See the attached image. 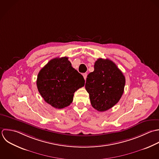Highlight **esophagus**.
I'll return each mask as SVG.
<instances>
[{"mask_svg":"<svg viewBox=\"0 0 159 159\" xmlns=\"http://www.w3.org/2000/svg\"><path fill=\"white\" fill-rule=\"evenodd\" d=\"M83 76H84V79H85V80H86L87 77V73H84V74H83Z\"/></svg>","mask_w":159,"mask_h":159,"instance_id":"34e87169","label":"esophagus"}]
</instances>
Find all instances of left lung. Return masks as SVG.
I'll return each mask as SVG.
<instances>
[{"instance_id": "1", "label": "left lung", "mask_w": 159, "mask_h": 159, "mask_svg": "<svg viewBox=\"0 0 159 159\" xmlns=\"http://www.w3.org/2000/svg\"><path fill=\"white\" fill-rule=\"evenodd\" d=\"M125 82L123 74L113 61L98 59L85 83L92 106L101 112L112 108L122 97Z\"/></svg>"}]
</instances>
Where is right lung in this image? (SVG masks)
Here are the masks:
<instances>
[{"label": "right lung", "instance_id": "obj_1", "mask_svg": "<svg viewBox=\"0 0 159 159\" xmlns=\"http://www.w3.org/2000/svg\"><path fill=\"white\" fill-rule=\"evenodd\" d=\"M84 85L83 76L72 67L67 57L49 61L39 72L36 80L44 101L58 109L70 105L75 92Z\"/></svg>", "mask_w": 159, "mask_h": 159}]
</instances>
